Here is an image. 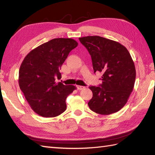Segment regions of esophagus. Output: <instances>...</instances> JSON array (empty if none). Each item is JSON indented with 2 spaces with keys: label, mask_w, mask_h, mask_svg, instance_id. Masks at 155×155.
<instances>
[{
  "label": "esophagus",
  "mask_w": 155,
  "mask_h": 155,
  "mask_svg": "<svg viewBox=\"0 0 155 155\" xmlns=\"http://www.w3.org/2000/svg\"><path fill=\"white\" fill-rule=\"evenodd\" d=\"M77 89H78V91H81V90L84 89V87L80 86V85H77Z\"/></svg>",
  "instance_id": "esophagus-1"
}]
</instances>
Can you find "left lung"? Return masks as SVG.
<instances>
[{
    "label": "left lung",
    "instance_id": "1",
    "mask_svg": "<svg viewBox=\"0 0 155 155\" xmlns=\"http://www.w3.org/2000/svg\"><path fill=\"white\" fill-rule=\"evenodd\" d=\"M79 41L89 52L94 73L103 74L102 84L89 87L93 97L88 107L100 114L117 113L127 103L135 81V67L130 53L119 42L99 36Z\"/></svg>",
    "mask_w": 155,
    "mask_h": 155
}]
</instances>
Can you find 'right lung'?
I'll return each instance as SVG.
<instances>
[{
    "mask_svg": "<svg viewBox=\"0 0 155 155\" xmlns=\"http://www.w3.org/2000/svg\"><path fill=\"white\" fill-rule=\"evenodd\" d=\"M78 46L72 38H54L32 50L26 56L19 70L18 84L36 113L54 117L67 108L66 98L76 87L56 83L61 78L59 70L72 49Z\"/></svg>",
    "mask_w": 155,
    "mask_h": 155,
    "instance_id": "right-lung-1",
    "label": "right lung"
}]
</instances>
